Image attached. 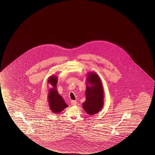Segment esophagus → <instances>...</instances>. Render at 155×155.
<instances>
[{
  "label": "esophagus",
  "instance_id": "34e87169",
  "mask_svg": "<svg viewBox=\"0 0 155 155\" xmlns=\"http://www.w3.org/2000/svg\"><path fill=\"white\" fill-rule=\"evenodd\" d=\"M71 105H77V102L76 101H71Z\"/></svg>",
  "mask_w": 155,
  "mask_h": 155
}]
</instances>
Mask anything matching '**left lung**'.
Here are the masks:
<instances>
[{"label":"left lung","instance_id":"left-lung-1","mask_svg":"<svg viewBox=\"0 0 155 155\" xmlns=\"http://www.w3.org/2000/svg\"><path fill=\"white\" fill-rule=\"evenodd\" d=\"M86 101L83 108L86 113L94 115L99 112L104 105V90L99 76L94 72H89L86 77Z\"/></svg>","mask_w":155,"mask_h":155}]
</instances>
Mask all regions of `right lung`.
<instances>
[{"label":"right lung","mask_w":155,"mask_h":155,"mask_svg":"<svg viewBox=\"0 0 155 155\" xmlns=\"http://www.w3.org/2000/svg\"><path fill=\"white\" fill-rule=\"evenodd\" d=\"M57 81L58 79L56 75L51 76L48 79V84H50L52 87L48 90L49 91L48 95V101L51 111L53 114H58L69 106L66 104L64 101L63 97L57 91Z\"/></svg>","instance_id":"obj_1"}]
</instances>
